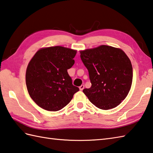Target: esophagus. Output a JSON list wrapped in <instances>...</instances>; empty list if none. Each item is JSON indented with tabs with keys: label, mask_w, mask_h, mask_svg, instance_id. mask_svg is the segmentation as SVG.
Instances as JSON below:
<instances>
[{
	"label": "esophagus",
	"mask_w": 153,
	"mask_h": 153,
	"mask_svg": "<svg viewBox=\"0 0 153 153\" xmlns=\"http://www.w3.org/2000/svg\"><path fill=\"white\" fill-rule=\"evenodd\" d=\"M84 88V84H82V85H81L80 87H79V89H80V90H83V89Z\"/></svg>",
	"instance_id": "esophagus-1"
}]
</instances>
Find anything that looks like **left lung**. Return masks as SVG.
<instances>
[{
    "label": "left lung",
    "instance_id": "1",
    "mask_svg": "<svg viewBox=\"0 0 153 153\" xmlns=\"http://www.w3.org/2000/svg\"><path fill=\"white\" fill-rule=\"evenodd\" d=\"M91 86L85 94L91 103L103 110L118 106L130 91L133 69L123 50L106 45L80 51Z\"/></svg>",
    "mask_w": 153,
    "mask_h": 153
}]
</instances>
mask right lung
I'll return each mask as SVG.
<instances>
[{
    "label": "right lung",
    "instance_id": "right-lung-1",
    "mask_svg": "<svg viewBox=\"0 0 153 153\" xmlns=\"http://www.w3.org/2000/svg\"><path fill=\"white\" fill-rule=\"evenodd\" d=\"M76 51L62 46L39 50L27 68L25 80L32 100L44 109L61 110L79 91L67 73Z\"/></svg>",
    "mask_w": 153,
    "mask_h": 153
}]
</instances>
